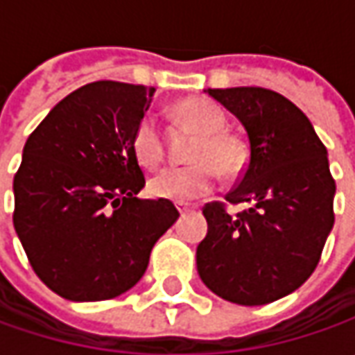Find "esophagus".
<instances>
[{
	"label": "esophagus",
	"mask_w": 355,
	"mask_h": 355,
	"mask_svg": "<svg viewBox=\"0 0 355 355\" xmlns=\"http://www.w3.org/2000/svg\"><path fill=\"white\" fill-rule=\"evenodd\" d=\"M175 207H178V211H180V215H185V213H187V211L196 209V207H193V205H189V203H178Z\"/></svg>",
	"instance_id": "34e87169"
}]
</instances>
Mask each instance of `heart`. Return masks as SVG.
<instances>
[{"label":"heart","instance_id":"obj_1","mask_svg":"<svg viewBox=\"0 0 355 355\" xmlns=\"http://www.w3.org/2000/svg\"><path fill=\"white\" fill-rule=\"evenodd\" d=\"M185 126L196 130L199 140L193 144L189 159L193 166L168 168L150 180V193L159 199L185 203L203 198L217 182V170L231 175L243 164V150L231 136L223 134L225 116L209 101H185L175 108ZM134 156L148 170H156L164 162V140L156 116L146 114L132 134Z\"/></svg>","mask_w":355,"mask_h":355}]
</instances>
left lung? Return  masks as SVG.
I'll return each mask as SVG.
<instances>
[{
  "label": "left lung",
  "mask_w": 355,
  "mask_h": 355,
  "mask_svg": "<svg viewBox=\"0 0 355 355\" xmlns=\"http://www.w3.org/2000/svg\"><path fill=\"white\" fill-rule=\"evenodd\" d=\"M243 124L249 162L229 203L203 207L207 235L198 245V272L223 300L241 306L275 302L302 286L334 227L336 182L328 152L304 112L261 87L207 89Z\"/></svg>",
  "instance_id": "obj_1"
}]
</instances>
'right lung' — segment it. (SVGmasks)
<instances>
[{
	"label": "right lung",
	"mask_w": 355,
	"mask_h": 355,
	"mask_svg": "<svg viewBox=\"0 0 355 355\" xmlns=\"http://www.w3.org/2000/svg\"><path fill=\"white\" fill-rule=\"evenodd\" d=\"M156 89L90 83L31 132L15 178L13 227L35 275L75 302L116 298L142 279L180 213L138 199L146 180L132 134Z\"/></svg>",
	"instance_id": "right-lung-1"
}]
</instances>
